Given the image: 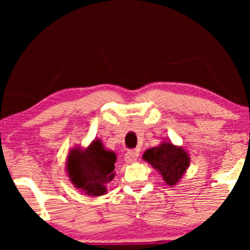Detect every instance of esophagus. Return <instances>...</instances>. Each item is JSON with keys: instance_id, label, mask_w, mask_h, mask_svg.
Instances as JSON below:
<instances>
[{"instance_id": "obj_1", "label": "esophagus", "mask_w": 250, "mask_h": 250, "mask_svg": "<svg viewBox=\"0 0 250 250\" xmlns=\"http://www.w3.org/2000/svg\"><path fill=\"white\" fill-rule=\"evenodd\" d=\"M138 156L139 153L134 151V150H128V151L125 153V162L128 164L135 163L136 159H138Z\"/></svg>"}]
</instances>
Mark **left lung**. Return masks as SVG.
Returning <instances> with one entry per match:
<instances>
[{
  "mask_svg": "<svg viewBox=\"0 0 250 250\" xmlns=\"http://www.w3.org/2000/svg\"><path fill=\"white\" fill-rule=\"evenodd\" d=\"M169 187L176 186L189 168L190 156L184 148L164 140L159 146L146 149L142 156Z\"/></svg>",
  "mask_w": 250,
  "mask_h": 250,
  "instance_id": "1",
  "label": "left lung"
}]
</instances>
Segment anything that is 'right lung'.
I'll use <instances>...</instances> for the list:
<instances>
[{
    "instance_id": "right-lung-1",
    "label": "right lung",
    "mask_w": 250,
    "mask_h": 250,
    "mask_svg": "<svg viewBox=\"0 0 250 250\" xmlns=\"http://www.w3.org/2000/svg\"><path fill=\"white\" fill-rule=\"evenodd\" d=\"M112 150L105 149L100 139H94L86 148L74 146L68 152L66 173L71 184L87 196L99 197L107 193V186L115 179Z\"/></svg>"
}]
</instances>
